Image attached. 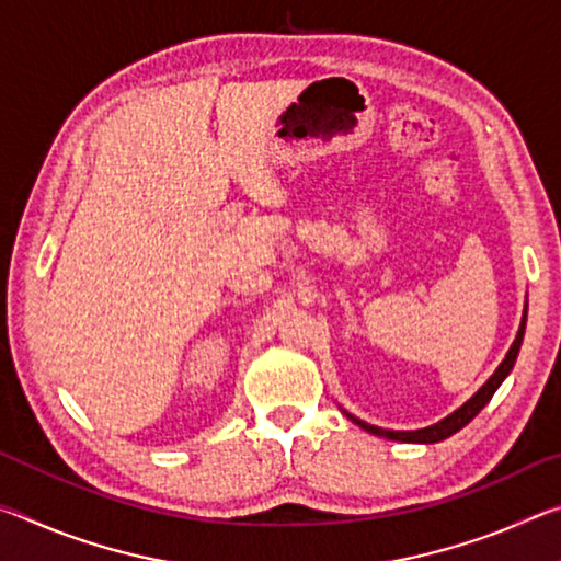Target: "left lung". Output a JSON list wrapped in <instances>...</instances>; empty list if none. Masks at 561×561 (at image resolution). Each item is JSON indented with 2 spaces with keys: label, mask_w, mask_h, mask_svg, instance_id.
<instances>
[{
  "label": "left lung",
  "mask_w": 561,
  "mask_h": 561,
  "mask_svg": "<svg viewBox=\"0 0 561 561\" xmlns=\"http://www.w3.org/2000/svg\"><path fill=\"white\" fill-rule=\"evenodd\" d=\"M525 327H527V307H525V311H522L517 336H515V341H512L507 356L502 358V364L495 368V374H492L488 381L478 388V393L470 396L460 408H455L450 415L440 417L438 423L425 425V428H417V431H388V428H378V425L360 421V417L351 415L348 411H344V408H341V413H344L351 423H356L358 428H364L366 433H374V435H378V438H388V440H398V443H425V445L450 438V435H455L460 428H465V425H468L472 417L490 403V398L495 396V391L502 386V381H505L512 368H515L522 339H525Z\"/></svg>",
  "instance_id": "obj_1"
}]
</instances>
